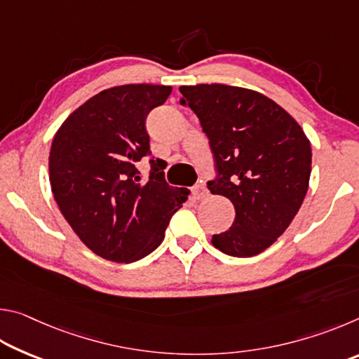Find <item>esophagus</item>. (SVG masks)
Here are the masks:
<instances>
[{
  "instance_id": "esophagus-1",
  "label": "esophagus",
  "mask_w": 359,
  "mask_h": 359,
  "mask_svg": "<svg viewBox=\"0 0 359 359\" xmlns=\"http://www.w3.org/2000/svg\"><path fill=\"white\" fill-rule=\"evenodd\" d=\"M193 194H194V198L198 199V201H203V199L209 196V191H208V188H205L204 184H198L196 187L193 188Z\"/></svg>"
}]
</instances>
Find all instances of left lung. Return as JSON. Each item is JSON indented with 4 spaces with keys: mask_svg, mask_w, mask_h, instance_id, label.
<instances>
[{
    "mask_svg": "<svg viewBox=\"0 0 359 359\" xmlns=\"http://www.w3.org/2000/svg\"><path fill=\"white\" fill-rule=\"evenodd\" d=\"M214 154L212 194L228 198L236 218L212 244L229 257L264 252L285 233L306 198L312 149L297 121L267 96L242 87H180Z\"/></svg>",
    "mask_w": 359,
    "mask_h": 359,
    "instance_id": "obj_1",
    "label": "left lung"
}]
</instances>
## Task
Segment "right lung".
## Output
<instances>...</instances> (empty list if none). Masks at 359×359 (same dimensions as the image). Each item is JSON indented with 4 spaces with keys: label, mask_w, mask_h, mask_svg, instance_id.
Wrapping results in <instances>:
<instances>
[{
    "label": "right lung",
    "mask_w": 359,
    "mask_h": 359,
    "mask_svg": "<svg viewBox=\"0 0 359 359\" xmlns=\"http://www.w3.org/2000/svg\"><path fill=\"white\" fill-rule=\"evenodd\" d=\"M171 92L169 85L151 83L102 90L77 107L53 137V198L79 239L101 258L133 263L147 257L187 201V188L166 184L165 161L150 160L149 180L136 168L151 155L145 118Z\"/></svg>",
    "instance_id": "1"
}]
</instances>
